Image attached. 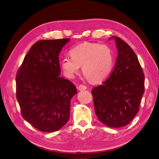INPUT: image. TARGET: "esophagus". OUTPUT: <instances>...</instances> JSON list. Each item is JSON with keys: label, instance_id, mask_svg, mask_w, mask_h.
I'll return each instance as SVG.
<instances>
[{"label": "esophagus", "instance_id": "obj_1", "mask_svg": "<svg viewBox=\"0 0 159 159\" xmlns=\"http://www.w3.org/2000/svg\"><path fill=\"white\" fill-rule=\"evenodd\" d=\"M87 89L86 86H85V85H83V84H80L79 86V87H78V89H79V91H84V90H86V89Z\"/></svg>", "mask_w": 159, "mask_h": 159}]
</instances>
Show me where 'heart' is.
I'll return each instance as SVG.
<instances>
[{"label": "heart", "mask_w": 159, "mask_h": 159, "mask_svg": "<svg viewBox=\"0 0 159 159\" xmlns=\"http://www.w3.org/2000/svg\"><path fill=\"white\" fill-rule=\"evenodd\" d=\"M69 53L70 57H64L60 66L70 79L78 73L80 66L85 76L92 82L106 79L113 70L115 55L106 44L85 42L73 48Z\"/></svg>", "instance_id": "heart-1"}]
</instances>
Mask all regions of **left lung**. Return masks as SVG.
<instances>
[{
  "mask_svg": "<svg viewBox=\"0 0 159 159\" xmlns=\"http://www.w3.org/2000/svg\"><path fill=\"white\" fill-rule=\"evenodd\" d=\"M115 39L118 55L109 77L91 90L96 115L109 127L129 124L139 111L145 91L144 73L135 53L118 37Z\"/></svg>",
  "mask_w": 159,
  "mask_h": 159,
  "instance_id": "1",
  "label": "left lung"
}]
</instances>
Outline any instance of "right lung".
I'll use <instances>...</instances> for the list:
<instances>
[{
    "instance_id": "obj_1",
    "label": "right lung",
    "mask_w": 159,
    "mask_h": 159,
    "mask_svg": "<svg viewBox=\"0 0 159 159\" xmlns=\"http://www.w3.org/2000/svg\"><path fill=\"white\" fill-rule=\"evenodd\" d=\"M70 39L33 44L17 71L16 99L24 120L42 132L57 131L68 121L76 87L59 77V53Z\"/></svg>"
}]
</instances>
